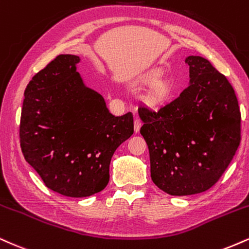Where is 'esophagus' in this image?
<instances>
[{
  "instance_id": "esophagus-1",
  "label": "esophagus",
  "mask_w": 249,
  "mask_h": 249,
  "mask_svg": "<svg viewBox=\"0 0 249 249\" xmlns=\"http://www.w3.org/2000/svg\"><path fill=\"white\" fill-rule=\"evenodd\" d=\"M141 125H142L141 120H140L139 118H136L135 120H134V130H135V133H139Z\"/></svg>"
}]
</instances>
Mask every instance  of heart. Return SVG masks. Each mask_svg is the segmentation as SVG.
<instances>
[{
	"label": "heart",
	"instance_id": "1",
	"mask_svg": "<svg viewBox=\"0 0 249 249\" xmlns=\"http://www.w3.org/2000/svg\"><path fill=\"white\" fill-rule=\"evenodd\" d=\"M148 80H151V79H148ZM169 93H170V87H169L168 83L162 80L156 81L149 90V100L151 104L160 105L166 100Z\"/></svg>",
	"mask_w": 249,
	"mask_h": 249
}]
</instances>
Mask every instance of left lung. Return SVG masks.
<instances>
[{
    "mask_svg": "<svg viewBox=\"0 0 249 249\" xmlns=\"http://www.w3.org/2000/svg\"><path fill=\"white\" fill-rule=\"evenodd\" d=\"M190 80L178 98L153 110L139 108L151 179L171 196L206 191L238 150L241 114L227 78L199 55H189Z\"/></svg>",
    "mask_w": 249,
    "mask_h": 249,
    "instance_id": "left-lung-1",
    "label": "left lung"
}]
</instances>
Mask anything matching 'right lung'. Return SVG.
Segmentation results:
<instances>
[{
	"label": "right lung",
	"instance_id": "obj_1",
	"mask_svg": "<svg viewBox=\"0 0 249 249\" xmlns=\"http://www.w3.org/2000/svg\"><path fill=\"white\" fill-rule=\"evenodd\" d=\"M80 58L59 54L26 86L20 148L52 191L89 197L106 188L113 154L134 133L133 114L114 116L77 72Z\"/></svg>",
	"mask_w": 249,
	"mask_h": 249
}]
</instances>
